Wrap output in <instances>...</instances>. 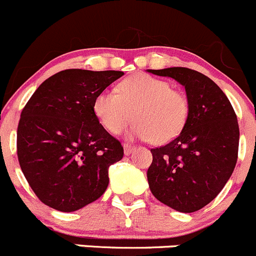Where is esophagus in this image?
Instances as JSON below:
<instances>
[{"instance_id":"1","label":"esophagus","mask_w":256,"mask_h":256,"mask_svg":"<svg viewBox=\"0 0 256 256\" xmlns=\"http://www.w3.org/2000/svg\"><path fill=\"white\" fill-rule=\"evenodd\" d=\"M136 149V146H130V144H124V154L126 156H129V154L132 153V152Z\"/></svg>"}]
</instances>
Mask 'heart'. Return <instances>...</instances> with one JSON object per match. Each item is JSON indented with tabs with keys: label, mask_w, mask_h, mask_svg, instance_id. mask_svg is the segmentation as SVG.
<instances>
[{
	"label": "heart",
	"mask_w": 256,
	"mask_h": 256,
	"mask_svg": "<svg viewBox=\"0 0 256 256\" xmlns=\"http://www.w3.org/2000/svg\"><path fill=\"white\" fill-rule=\"evenodd\" d=\"M118 93L104 90L93 102L98 122L108 132L117 134L130 120L129 138L152 139L163 144L176 138L188 118V100L170 83L153 76L138 73L118 84Z\"/></svg>",
	"instance_id": "heart-1"
}]
</instances>
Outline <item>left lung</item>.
<instances>
[{
	"label": "left lung",
	"instance_id": "1",
	"mask_svg": "<svg viewBox=\"0 0 256 256\" xmlns=\"http://www.w3.org/2000/svg\"><path fill=\"white\" fill-rule=\"evenodd\" d=\"M146 70L180 83L189 106L180 134L150 149L149 188L174 210L193 213L210 203L232 176L239 148L236 114L224 92L203 73L186 67Z\"/></svg>",
	"mask_w": 256,
	"mask_h": 256
}]
</instances>
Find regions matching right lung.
I'll use <instances>...</instances> for the list:
<instances>
[{
  "label": "right lung",
  "instance_id": "right-lung-1",
  "mask_svg": "<svg viewBox=\"0 0 256 256\" xmlns=\"http://www.w3.org/2000/svg\"><path fill=\"white\" fill-rule=\"evenodd\" d=\"M124 74L120 70H66L32 94L17 128L20 166L40 200L70 213L107 189L108 169L123 146L98 122L96 96Z\"/></svg>",
  "mask_w": 256,
  "mask_h": 256
}]
</instances>
